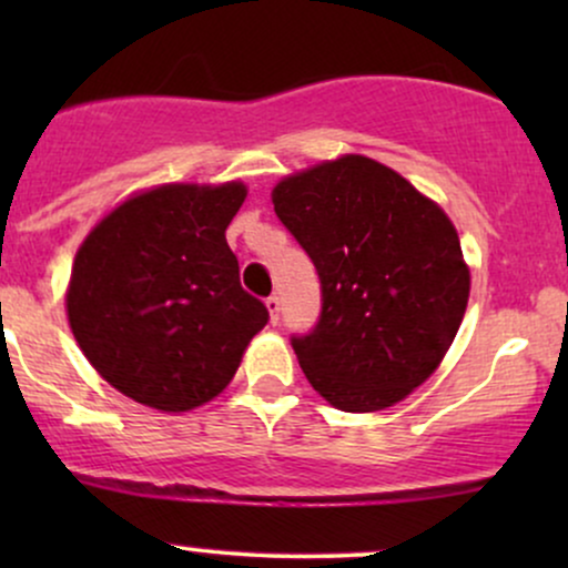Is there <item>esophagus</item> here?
Masks as SVG:
<instances>
[{
  "mask_svg": "<svg viewBox=\"0 0 568 568\" xmlns=\"http://www.w3.org/2000/svg\"><path fill=\"white\" fill-rule=\"evenodd\" d=\"M264 304H266V312H270V323L277 325V321H280V298L270 296Z\"/></svg>",
  "mask_w": 568,
  "mask_h": 568,
  "instance_id": "34e87169",
  "label": "esophagus"
}]
</instances>
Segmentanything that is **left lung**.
I'll use <instances>...</instances> for the list:
<instances>
[{
	"mask_svg": "<svg viewBox=\"0 0 568 568\" xmlns=\"http://www.w3.org/2000/svg\"><path fill=\"white\" fill-rule=\"evenodd\" d=\"M272 202L323 285L321 323L293 338L306 379L349 414L406 400L438 371L470 298L452 219L363 154L285 175Z\"/></svg>",
	"mask_w": 568,
	"mask_h": 568,
	"instance_id": "left-lung-1",
	"label": "left lung"
}]
</instances>
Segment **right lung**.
Listing matches in <instances>:
<instances>
[{"instance_id": "right-lung-1", "label": "right lung", "mask_w": 568, "mask_h": 568, "mask_svg": "<svg viewBox=\"0 0 568 568\" xmlns=\"http://www.w3.org/2000/svg\"><path fill=\"white\" fill-rule=\"evenodd\" d=\"M245 197L243 181L143 189L77 247L67 288L71 334L130 400L162 414L205 406L270 321L240 285L226 245Z\"/></svg>"}]
</instances>
